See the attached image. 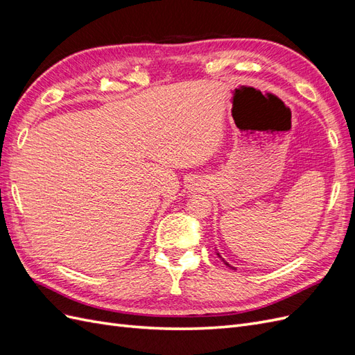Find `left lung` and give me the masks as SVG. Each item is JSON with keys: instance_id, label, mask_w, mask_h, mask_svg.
Segmentation results:
<instances>
[{"instance_id": "left-lung-1", "label": "left lung", "mask_w": 355, "mask_h": 355, "mask_svg": "<svg viewBox=\"0 0 355 355\" xmlns=\"http://www.w3.org/2000/svg\"><path fill=\"white\" fill-rule=\"evenodd\" d=\"M216 254H218V256H219V257H220V259H222V261H223V263H225V265H227V266H230V268H232V270H237V268H234V266H231V265H230V263H228V262H227V261H225V259H223V257H222V256H220V254H219V253H216Z\"/></svg>"}]
</instances>
